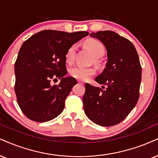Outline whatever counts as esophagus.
I'll return each instance as SVG.
<instances>
[{"label":"esophagus","instance_id":"esophagus-1","mask_svg":"<svg viewBox=\"0 0 158 158\" xmlns=\"http://www.w3.org/2000/svg\"><path fill=\"white\" fill-rule=\"evenodd\" d=\"M78 83H81V84H84V82H83V81H80V80H78Z\"/></svg>","mask_w":158,"mask_h":158}]
</instances>
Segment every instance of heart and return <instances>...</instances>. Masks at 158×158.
<instances>
[{"mask_svg": "<svg viewBox=\"0 0 158 158\" xmlns=\"http://www.w3.org/2000/svg\"><path fill=\"white\" fill-rule=\"evenodd\" d=\"M86 48L95 58H100L105 53V47L101 42L97 40L89 41L86 43ZM76 45L73 44L69 47L66 53V59L68 62H72L75 57ZM70 75L80 81H86L96 73L93 67H85L81 66H75L69 71Z\"/></svg>", "mask_w": 158, "mask_h": 158, "instance_id": "b5f03b06", "label": "heart"}]
</instances>
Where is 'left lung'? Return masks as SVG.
<instances>
[{"label":"left lung","mask_w":158,"mask_h":158,"mask_svg":"<svg viewBox=\"0 0 158 158\" xmlns=\"http://www.w3.org/2000/svg\"><path fill=\"white\" fill-rule=\"evenodd\" d=\"M90 36L100 40L107 50L106 67L95 77L106 88L86 83L83 108L94 123L113 126L123 121L139 100L141 64L135 48L127 39L111 31L91 33Z\"/></svg>","instance_id":"left-lung-1"}]
</instances>
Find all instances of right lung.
I'll use <instances>...</instances> for the list:
<instances>
[{"mask_svg": "<svg viewBox=\"0 0 158 158\" xmlns=\"http://www.w3.org/2000/svg\"><path fill=\"white\" fill-rule=\"evenodd\" d=\"M89 32L44 30L21 46L15 64V91L19 108L34 122L52 120L63 111L75 78L66 77V53L69 47ZM61 79L58 85L51 81Z\"/></svg>", "mask_w": 158, "mask_h": 158, "instance_id": "obj_1", "label": "right lung"}]
</instances>
